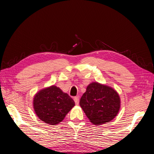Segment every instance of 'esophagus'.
Listing matches in <instances>:
<instances>
[{
	"label": "esophagus",
	"mask_w": 154,
	"mask_h": 154,
	"mask_svg": "<svg viewBox=\"0 0 154 154\" xmlns=\"http://www.w3.org/2000/svg\"><path fill=\"white\" fill-rule=\"evenodd\" d=\"M74 101L75 104H76L77 105H79V97H77V96H75L74 98Z\"/></svg>",
	"instance_id": "esophagus-1"
}]
</instances>
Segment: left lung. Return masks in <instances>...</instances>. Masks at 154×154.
Instances as JSON below:
<instances>
[{
    "label": "left lung",
    "mask_w": 154,
    "mask_h": 154,
    "mask_svg": "<svg viewBox=\"0 0 154 154\" xmlns=\"http://www.w3.org/2000/svg\"><path fill=\"white\" fill-rule=\"evenodd\" d=\"M79 105L92 124L101 125L111 121L118 115L120 98L113 88L93 82L87 87Z\"/></svg>",
    "instance_id": "1"
}]
</instances>
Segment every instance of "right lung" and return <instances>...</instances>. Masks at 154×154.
I'll return each mask as SVG.
<instances>
[{"label": "right lung", "instance_id": "1", "mask_svg": "<svg viewBox=\"0 0 154 154\" xmlns=\"http://www.w3.org/2000/svg\"><path fill=\"white\" fill-rule=\"evenodd\" d=\"M33 106L41 120L49 125H56L63 120L75 106V102L68 94L52 85L36 94Z\"/></svg>", "mask_w": 154, "mask_h": 154}]
</instances>
